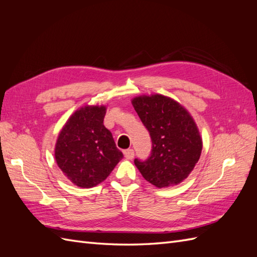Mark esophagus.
Instances as JSON below:
<instances>
[{"label": "esophagus", "instance_id": "34e87169", "mask_svg": "<svg viewBox=\"0 0 257 257\" xmlns=\"http://www.w3.org/2000/svg\"><path fill=\"white\" fill-rule=\"evenodd\" d=\"M124 155H125V158H126L127 160H132V159L134 158L135 153H134V150H133V149H127V150L124 151Z\"/></svg>", "mask_w": 257, "mask_h": 257}]
</instances>
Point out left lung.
<instances>
[{
  "mask_svg": "<svg viewBox=\"0 0 257 257\" xmlns=\"http://www.w3.org/2000/svg\"><path fill=\"white\" fill-rule=\"evenodd\" d=\"M152 141L150 157L134 160L147 181L157 188L177 185L188 178L200 158L203 141L191 114L173 98L153 94L132 100Z\"/></svg>",
  "mask_w": 257,
  "mask_h": 257,
  "instance_id": "left-lung-1",
  "label": "left lung"
}]
</instances>
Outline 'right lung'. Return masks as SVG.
<instances>
[{
    "label": "right lung",
    "instance_id": "obj_1",
    "mask_svg": "<svg viewBox=\"0 0 257 257\" xmlns=\"http://www.w3.org/2000/svg\"><path fill=\"white\" fill-rule=\"evenodd\" d=\"M106 106H84L61 130L54 158L63 174L79 188H93L110 175L123 158L104 125Z\"/></svg>",
    "mask_w": 257,
    "mask_h": 257
}]
</instances>
